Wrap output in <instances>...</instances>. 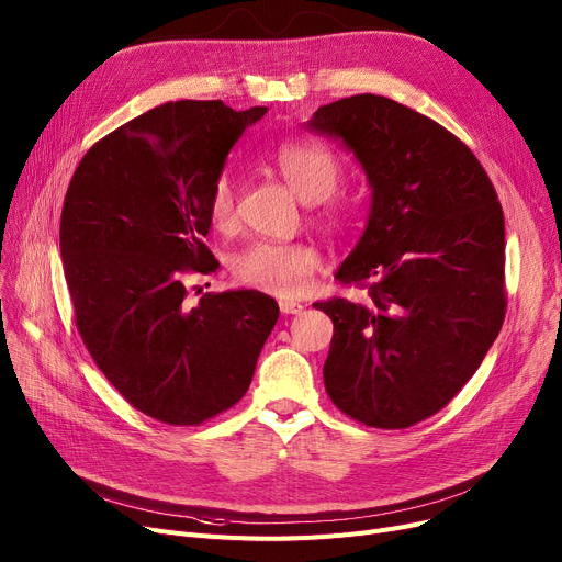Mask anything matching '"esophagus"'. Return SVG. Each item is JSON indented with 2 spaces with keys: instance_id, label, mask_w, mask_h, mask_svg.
<instances>
[{
  "instance_id": "34e87169",
  "label": "esophagus",
  "mask_w": 562,
  "mask_h": 562,
  "mask_svg": "<svg viewBox=\"0 0 562 562\" xmlns=\"http://www.w3.org/2000/svg\"><path fill=\"white\" fill-rule=\"evenodd\" d=\"M305 310L303 303L299 301H280V312L282 314H301Z\"/></svg>"
}]
</instances>
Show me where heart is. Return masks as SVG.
Here are the masks:
<instances>
[{
    "label": "heart",
    "mask_w": 562,
    "mask_h": 562,
    "mask_svg": "<svg viewBox=\"0 0 562 562\" xmlns=\"http://www.w3.org/2000/svg\"><path fill=\"white\" fill-rule=\"evenodd\" d=\"M269 159L301 200H324L316 212V221L323 227L344 229L352 221L356 210L350 200L333 195L341 177V164L326 145L314 140H282L273 147ZM206 218L221 232L232 229L236 223V195L227 172L216 175L206 193ZM318 266V252L307 244L257 241L234 255L229 271L244 286L278 299H296L310 289Z\"/></svg>",
    "instance_id": "heart-1"
}]
</instances>
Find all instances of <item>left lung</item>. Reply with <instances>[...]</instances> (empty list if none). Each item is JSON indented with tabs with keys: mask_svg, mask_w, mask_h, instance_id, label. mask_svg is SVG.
I'll list each match as a JSON object with an SVG mask.
<instances>
[{
	"mask_svg": "<svg viewBox=\"0 0 562 562\" xmlns=\"http://www.w3.org/2000/svg\"><path fill=\"white\" fill-rule=\"evenodd\" d=\"M310 127L339 136L373 189L369 225L335 276L367 301L314 303L335 326L326 392L362 426L409 428L456 398L504 326V210L453 132L390 98L318 106Z\"/></svg>",
	"mask_w": 562,
	"mask_h": 562,
	"instance_id": "1",
	"label": "left lung"
}]
</instances>
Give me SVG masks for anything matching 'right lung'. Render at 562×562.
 <instances>
[{"instance_id":"add662e5","label":"right lung","mask_w":562,"mask_h":562,"mask_svg":"<svg viewBox=\"0 0 562 562\" xmlns=\"http://www.w3.org/2000/svg\"><path fill=\"white\" fill-rule=\"evenodd\" d=\"M266 106L180 100L134 117L79 161L61 212L64 273L75 326L98 369L134 409L200 426L239 403L280 316L261 291L204 293L206 193L227 153Z\"/></svg>"}]
</instances>
